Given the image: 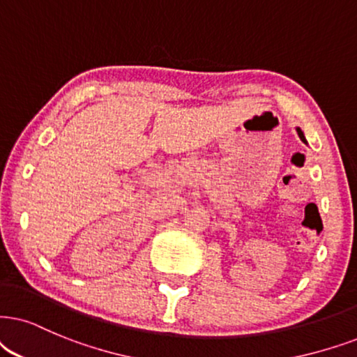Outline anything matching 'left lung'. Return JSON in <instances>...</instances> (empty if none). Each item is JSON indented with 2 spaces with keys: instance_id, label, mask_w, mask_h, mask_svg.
I'll return each instance as SVG.
<instances>
[{
  "instance_id": "left-lung-1",
  "label": "left lung",
  "mask_w": 357,
  "mask_h": 357,
  "mask_svg": "<svg viewBox=\"0 0 357 357\" xmlns=\"http://www.w3.org/2000/svg\"><path fill=\"white\" fill-rule=\"evenodd\" d=\"M296 132H298V137L301 138V142H305V135H303V132H301L300 128H296Z\"/></svg>"
}]
</instances>
